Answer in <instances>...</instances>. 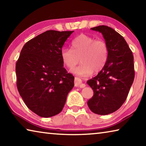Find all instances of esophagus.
<instances>
[{
  "mask_svg": "<svg viewBox=\"0 0 146 146\" xmlns=\"http://www.w3.org/2000/svg\"><path fill=\"white\" fill-rule=\"evenodd\" d=\"M74 85L76 87H81V88H84L85 86V84L82 83V80H81L80 78H75L74 79Z\"/></svg>",
  "mask_w": 146,
  "mask_h": 146,
  "instance_id": "1",
  "label": "esophagus"
}]
</instances>
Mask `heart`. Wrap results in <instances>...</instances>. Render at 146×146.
<instances>
[{
  "instance_id": "obj_1",
  "label": "heart",
  "mask_w": 146,
  "mask_h": 146,
  "mask_svg": "<svg viewBox=\"0 0 146 146\" xmlns=\"http://www.w3.org/2000/svg\"><path fill=\"white\" fill-rule=\"evenodd\" d=\"M71 48H63L61 58L66 67L71 68L80 61L81 63L71 72L80 76H88L98 72L105 66L108 57V48L105 41L81 34L71 42Z\"/></svg>"
}]
</instances>
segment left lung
Returning a JSON list of instances; mask_svg holds the SVG:
<instances>
[{"instance_id":"left-lung-1","label":"left lung","mask_w":146,"mask_h":146,"mask_svg":"<svg viewBox=\"0 0 146 146\" xmlns=\"http://www.w3.org/2000/svg\"><path fill=\"white\" fill-rule=\"evenodd\" d=\"M103 36L108 48V60L96 77L87 81L94 96L87 102L94 113L108 115L126 101L135 78L133 55L119 33L106 25L91 28Z\"/></svg>"}]
</instances>
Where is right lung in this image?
Listing matches in <instances>:
<instances>
[{"label": "right lung", "mask_w": 146, "mask_h": 146, "mask_svg": "<svg viewBox=\"0 0 146 146\" xmlns=\"http://www.w3.org/2000/svg\"><path fill=\"white\" fill-rule=\"evenodd\" d=\"M74 31H47L24 45L16 63L18 90L27 108L42 117L62 111L74 86L63 67L61 50Z\"/></svg>", "instance_id": "add662e5"}]
</instances>
